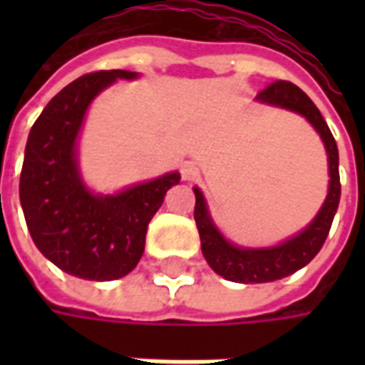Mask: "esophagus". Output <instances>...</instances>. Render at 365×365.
<instances>
[{
    "mask_svg": "<svg viewBox=\"0 0 365 365\" xmlns=\"http://www.w3.org/2000/svg\"><path fill=\"white\" fill-rule=\"evenodd\" d=\"M180 172H182V178L185 182H191V180L197 175V166H195L193 162H183L182 168H180Z\"/></svg>",
    "mask_w": 365,
    "mask_h": 365,
    "instance_id": "34e87169",
    "label": "esophagus"
}]
</instances>
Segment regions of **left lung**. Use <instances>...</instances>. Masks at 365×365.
I'll return each mask as SVG.
<instances>
[{"label":"left lung","mask_w":365,"mask_h":365,"mask_svg":"<svg viewBox=\"0 0 365 365\" xmlns=\"http://www.w3.org/2000/svg\"><path fill=\"white\" fill-rule=\"evenodd\" d=\"M256 101L272 107H279L285 111L297 113L309 120V125L319 133L327 160H329V191L327 199L314 215V219L305 229L299 230L287 240L266 248H248L238 246L227 240L219 227L215 225L209 213V205L203 191L197 185L193 187L195 193V225H197L199 238H201V252L207 264L215 274L222 275L225 279L237 283H268L282 279L295 274L297 269L305 268L309 262L319 254L329 237L330 225L336 215L340 203V174H338V146L334 136L330 133L327 120L322 119L317 105L309 99L305 91L299 90L291 82H274L266 90L256 96Z\"/></svg>","instance_id":"1"}]
</instances>
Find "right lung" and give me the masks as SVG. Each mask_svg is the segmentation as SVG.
Instances as JSON below:
<instances>
[{"label":"right lung","instance_id":"obj_1","mask_svg":"<svg viewBox=\"0 0 365 365\" xmlns=\"http://www.w3.org/2000/svg\"><path fill=\"white\" fill-rule=\"evenodd\" d=\"M136 78L127 70L78 78L52 97L29 133L19 182L29 232L46 260L82 279L111 282L136 268L148 222L182 178L170 172L107 195L83 182L78 138L91 101L117 80Z\"/></svg>","mask_w":365,"mask_h":365}]
</instances>
